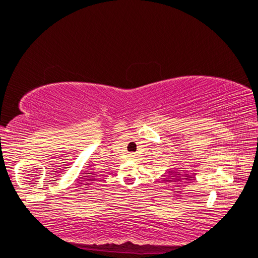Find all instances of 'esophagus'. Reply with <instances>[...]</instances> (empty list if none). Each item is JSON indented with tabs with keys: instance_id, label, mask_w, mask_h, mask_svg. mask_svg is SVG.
<instances>
[{
	"instance_id": "obj_1",
	"label": "esophagus",
	"mask_w": 258,
	"mask_h": 258,
	"mask_svg": "<svg viewBox=\"0 0 258 258\" xmlns=\"http://www.w3.org/2000/svg\"><path fill=\"white\" fill-rule=\"evenodd\" d=\"M129 158H130V159H135V158H136V155H135L134 153H130V154H129Z\"/></svg>"
}]
</instances>
